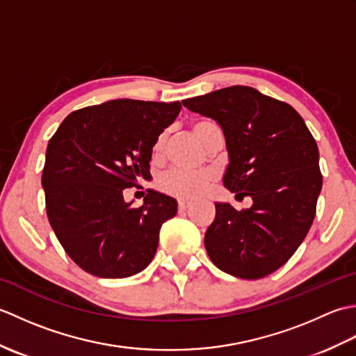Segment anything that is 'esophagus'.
Wrapping results in <instances>:
<instances>
[{"label":"esophagus","mask_w":356,"mask_h":356,"mask_svg":"<svg viewBox=\"0 0 356 356\" xmlns=\"http://www.w3.org/2000/svg\"><path fill=\"white\" fill-rule=\"evenodd\" d=\"M191 203L186 202V200H179V213H184L188 208H190Z\"/></svg>","instance_id":"1"}]
</instances>
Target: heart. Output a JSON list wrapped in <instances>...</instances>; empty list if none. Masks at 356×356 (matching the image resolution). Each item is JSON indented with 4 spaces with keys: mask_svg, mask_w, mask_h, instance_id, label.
I'll list each match as a JSON object with an SVG mask.
<instances>
[{
    "mask_svg": "<svg viewBox=\"0 0 356 356\" xmlns=\"http://www.w3.org/2000/svg\"><path fill=\"white\" fill-rule=\"evenodd\" d=\"M214 127L216 125L211 122H195L193 124V131L195 134V138H197L202 143H205L208 131ZM166 138H168L166 131L159 136L154 143L156 153H161L166 142ZM213 180H214V174L208 170L188 171V170L174 168L163 172L162 176L157 179V186L159 190L171 195V197L191 200L205 193L208 190V186L213 184Z\"/></svg>",
    "mask_w": 356,
    "mask_h": 356,
    "instance_id": "b5f03b06",
    "label": "heart"
}]
</instances>
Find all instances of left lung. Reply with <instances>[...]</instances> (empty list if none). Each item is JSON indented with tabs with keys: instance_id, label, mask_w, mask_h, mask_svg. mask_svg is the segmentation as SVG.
I'll return each instance as SVG.
<instances>
[{
	"instance_id": "left-lung-1",
	"label": "left lung",
	"mask_w": 356,
	"mask_h": 356,
	"mask_svg": "<svg viewBox=\"0 0 356 356\" xmlns=\"http://www.w3.org/2000/svg\"><path fill=\"white\" fill-rule=\"evenodd\" d=\"M182 104L220 125L229 154L223 184L237 199H252L241 211L216 203L205 234L211 261L238 278L272 274L315 218L323 176L314 136L289 104L252 87H226Z\"/></svg>"
}]
</instances>
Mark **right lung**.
Here are the masks:
<instances>
[{
	"mask_svg": "<svg viewBox=\"0 0 356 356\" xmlns=\"http://www.w3.org/2000/svg\"><path fill=\"white\" fill-rule=\"evenodd\" d=\"M180 108L179 101H108L70 113L49 140L41 180L49 222L88 274L125 278L153 260L177 203L147 190L143 205L133 208L124 191L151 177L154 143Z\"/></svg>",
	"mask_w": 356,
	"mask_h": 356,
	"instance_id": "obj_1",
	"label": "right lung"
}]
</instances>
